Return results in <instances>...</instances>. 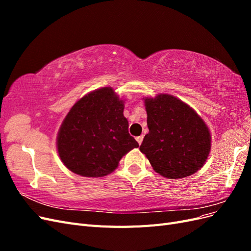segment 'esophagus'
<instances>
[{"label":"esophagus","instance_id":"obj_1","mask_svg":"<svg viewBox=\"0 0 251 251\" xmlns=\"http://www.w3.org/2000/svg\"><path fill=\"white\" fill-rule=\"evenodd\" d=\"M136 140H137V142L139 143V146L142 143V140H143V136H138V137H136Z\"/></svg>","mask_w":251,"mask_h":251}]
</instances>
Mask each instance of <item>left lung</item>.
I'll return each instance as SVG.
<instances>
[{"label":"left lung","instance_id":"obj_1","mask_svg":"<svg viewBox=\"0 0 251 251\" xmlns=\"http://www.w3.org/2000/svg\"><path fill=\"white\" fill-rule=\"evenodd\" d=\"M150 132L139 148L155 172L169 179L188 177L206 162L211 136L188 104L170 94L146 97Z\"/></svg>","mask_w":251,"mask_h":251}]
</instances>
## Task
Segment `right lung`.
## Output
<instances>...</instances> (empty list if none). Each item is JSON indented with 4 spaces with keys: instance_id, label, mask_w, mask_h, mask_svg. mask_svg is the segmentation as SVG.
Here are the masks:
<instances>
[{
    "instance_id": "obj_1",
    "label": "right lung",
    "mask_w": 251,
    "mask_h": 251,
    "mask_svg": "<svg viewBox=\"0 0 251 251\" xmlns=\"http://www.w3.org/2000/svg\"><path fill=\"white\" fill-rule=\"evenodd\" d=\"M110 87L97 89L74 103L57 134L60 160L82 177H103L138 142L128 134L125 104Z\"/></svg>"
}]
</instances>
